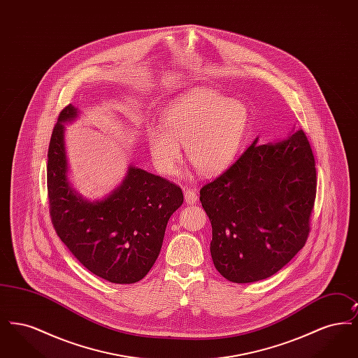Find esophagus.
Instances as JSON below:
<instances>
[{
  "label": "esophagus",
  "mask_w": 358,
  "mask_h": 358,
  "mask_svg": "<svg viewBox=\"0 0 358 358\" xmlns=\"http://www.w3.org/2000/svg\"><path fill=\"white\" fill-rule=\"evenodd\" d=\"M184 194H185V201H187V204H196V203H197L199 196H197V193H196L194 189H189V187H187V189L184 190Z\"/></svg>",
  "instance_id": "obj_1"
}]
</instances>
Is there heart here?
I'll return each instance as SVG.
<instances>
[{
    "label": "heart",
    "instance_id": "1",
    "mask_svg": "<svg viewBox=\"0 0 358 358\" xmlns=\"http://www.w3.org/2000/svg\"><path fill=\"white\" fill-rule=\"evenodd\" d=\"M250 113L244 103L213 90L197 88L165 110L161 124L146 126L154 166L174 174L185 145L187 159L203 176H216L236 159L247 136Z\"/></svg>",
    "mask_w": 358,
    "mask_h": 358
}]
</instances>
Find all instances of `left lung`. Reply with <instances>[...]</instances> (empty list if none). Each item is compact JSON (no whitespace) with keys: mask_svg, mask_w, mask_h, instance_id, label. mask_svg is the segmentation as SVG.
Masks as SVG:
<instances>
[{"mask_svg":"<svg viewBox=\"0 0 358 358\" xmlns=\"http://www.w3.org/2000/svg\"><path fill=\"white\" fill-rule=\"evenodd\" d=\"M257 139L200 190L213 264L234 283L283 268L306 243L315 201V161L305 133L266 145Z\"/></svg>","mask_w":358,"mask_h":358,"instance_id":"1","label":"left lung"}]
</instances>
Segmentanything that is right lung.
<instances>
[{
	"label": "right lung",
	"mask_w": 358,
	"mask_h": 358,
	"mask_svg": "<svg viewBox=\"0 0 358 358\" xmlns=\"http://www.w3.org/2000/svg\"><path fill=\"white\" fill-rule=\"evenodd\" d=\"M69 104L59 114L48 149L47 185L57 236L88 271L118 285L146 276L159 255L171 215L184 203L181 187L130 165L120 187L87 200L69 182L64 123L79 117Z\"/></svg>",
	"instance_id": "add662e5"
}]
</instances>
